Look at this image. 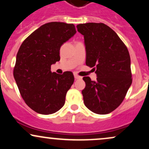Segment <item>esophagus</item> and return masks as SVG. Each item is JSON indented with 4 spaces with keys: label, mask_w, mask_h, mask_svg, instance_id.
Instances as JSON below:
<instances>
[{
    "label": "esophagus",
    "mask_w": 149,
    "mask_h": 149,
    "mask_svg": "<svg viewBox=\"0 0 149 149\" xmlns=\"http://www.w3.org/2000/svg\"><path fill=\"white\" fill-rule=\"evenodd\" d=\"M74 77H75V78H76V79H77V80L81 79V78H82V77L78 76V75H76V74H74Z\"/></svg>",
    "instance_id": "34e87169"
}]
</instances>
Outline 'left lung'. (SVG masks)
Listing matches in <instances>:
<instances>
[{"instance_id": "left-lung-1", "label": "left lung", "mask_w": 149, "mask_h": 149, "mask_svg": "<svg viewBox=\"0 0 149 149\" xmlns=\"http://www.w3.org/2000/svg\"><path fill=\"white\" fill-rule=\"evenodd\" d=\"M84 36L86 65L93 68L97 80L83 77L85 107L97 114H107L120 105L132 84L130 57L117 33L103 23L77 25Z\"/></svg>"}]
</instances>
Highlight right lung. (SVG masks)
<instances>
[{
  "instance_id": "right-lung-1",
  "label": "right lung",
  "mask_w": 149,
  "mask_h": 149,
  "mask_svg": "<svg viewBox=\"0 0 149 149\" xmlns=\"http://www.w3.org/2000/svg\"><path fill=\"white\" fill-rule=\"evenodd\" d=\"M76 33L73 24L49 22L29 36L19 49L13 75L25 103L38 113H54L64 105L74 76L71 71L52 73L51 65L60 60L61 46Z\"/></svg>"
}]
</instances>
